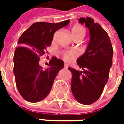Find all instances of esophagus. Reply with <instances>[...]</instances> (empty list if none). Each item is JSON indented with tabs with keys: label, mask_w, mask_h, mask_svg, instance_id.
I'll list each match as a JSON object with an SVG mask.
<instances>
[{
	"label": "esophagus",
	"mask_w": 124,
	"mask_h": 124,
	"mask_svg": "<svg viewBox=\"0 0 124 124\" xmlns=\"http://www.w3.org/2000/svg\"><path fill=\"white\" fill-rule=\"evenodd\" d=\"M64 68H67V67H68V65H67V64H66V63H65V64H64Z\"/></svg>",
	"instance_id": "1"
}]
</instances>
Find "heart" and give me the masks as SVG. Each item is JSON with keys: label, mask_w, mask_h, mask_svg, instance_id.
<instances>
[{"label": "heart", "mask_w": 124, "mask_h": 124, "mask_svg": "<svg viewBox=\"0 0 124 124\" xmlns=\"http://www.w3.org/2000/svg\"><path fill=\"white\" fill-rule=\"evenodd\" d=\"M72 35L75 39H82L85 36L86 30L81 25H75L71 29ZM63 59L66 61H71L76 57V54L72 51H64L62 52Z\"/></svg>", "instance_id": "b5f03b06"}]
</instances>
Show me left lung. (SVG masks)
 <instances>
[{"mask_svg": "<svg viewBox=\"0 0 124 124\" xmlns=\"http://www.w3.org/2000/svg\"><path fill=\"white\" fill-rule=\"evenodd\" d=\"M89 29L90 39L85 54L77 60L83 70L68 67L72 74L71 89L75 99L84 105L95 103L101 95L109 78L113 62V46L107 32L90 17L81 18Z\"/></svg>", "mask_w": 124, "mask_h": 124, "instance_id": "obj_1", "label": "left lung"}]
</instances>
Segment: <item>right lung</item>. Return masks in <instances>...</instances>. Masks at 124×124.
<instances>
[{
  "label": "right lung",
  "instance_id": "obj_1",
  "mask_svg": "<svg viewBox=\"0 0 124 124\" xmlns=\"http://www.w3.org/2000/svg\"><path fill=\"white\" fill-rule=\"evenodd\" d=\"M69 23V20L57 23L36 22L21 35L13 56V73L18 90L26 101L37 103L50 92L64 62L52 57L49 67L44 70L39 63L40 56L51 45L55 31Z\"/></svg>",
  "mask_w": 124,
  "mask_h": 124
}]
</instances>
